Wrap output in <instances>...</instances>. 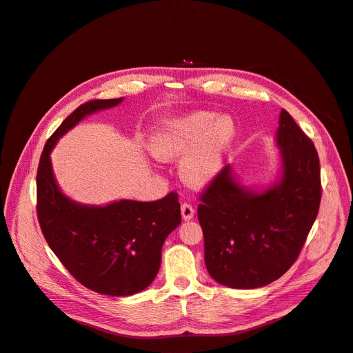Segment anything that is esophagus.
<instances>
[{"mask_svg": "<svg viewBox=\"0 0 353 353\" xmlns=\"http://www.w3.org/2000/svg\"><path fill=\"white\" fill-rule=\"evenodd\" d=\"M181 214H182V219H184L185 221L187 220H191L194 217V208L191 204H187L184 203L181 205Z\"/></svg>", "mask_w": 353, "mask_h": 353, "instance_id": "1", "label": "esophagus"}]
</instances>
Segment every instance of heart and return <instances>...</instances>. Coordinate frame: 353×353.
<instances>
[{
	"label": "heart",
	"mask_w": 353,
	"mask_h": 353,
	"mask_svg": "<svg viewBox=\"0 0 353 353\" xmlns=\"http://www.w3.org/2000/svg\"><path fill=\"white\" fill-rule=\"evenodd\" d=\"M234 136V123L229 116L194 111L166 123L150 139L152 157L162 162L179 158L182 181L194 188L210 184L219 174L224 153Z\"/></svg>",
	"instance_id": "b5f03b06"
}]
</instances>
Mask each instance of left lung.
I'll return each instance as SVG.
<instances>
[{
	"label": "left lung",
	"instance_id": "obj_1",
	"mask_svg": "<svg viewBox=\"0 0 353 353\" xmlns=\"http://www.w3.org/2000/svg\"><path fill=\"white\" fill-rule=\"evenodd\" d=\"M281 172L255 191L239 184L230 165L201 194L204 261L219 284L252 290L284 275L297 261L317 217L320 162L312 139L283 110L276 130Z\"/></svg>",
	"mask_w": 353,
	"mask_h": 353
}]
</instances>
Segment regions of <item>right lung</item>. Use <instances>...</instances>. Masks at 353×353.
I'll list each match as a JSON object with an SVG mask.
<instances>
[{"label": "right lung", "mask_w": 353, "mask_h": 353, "mask_svg": "<svg viewBox=\"0 0 353 353\" xmlns=\"http://www.w3.org/2000/svg\"><path fill=\"white\" fill-rule=\"evenodd\" d=\"M123 101L92 100L79 105L46 142L37 169V219L48 245L78 283L95 292L128 297L158 275L165 239L181 223L176 192L142 203L79 204L56 184L50 152L87 116Z\"/></svg>", "instance_id": "obj_1"}]
</instances>
